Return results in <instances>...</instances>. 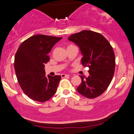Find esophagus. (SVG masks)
Wrapping results in <instances>:
<instances>
[{
  "label": "esophagus",
  "instance_id": "1",
  "mask_svg": "<svg viewBox=\"0 0 134 134\" xmlns=\"http://www.w3.org/2000/svg\"><path fill=\"white\" fill-rule=\"evenodd\" d=\"M69 75H65V74H62L61 75V76L62 78H64V77H67V76H69Z\"/></svg>",
  "mask_w": 134,
  "mask_h": 134
}]
</instances>
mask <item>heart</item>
Masks as SVG:
<instances>
[{
  "label": "heart",
  "mask_w": 134,
  "mask_h": 134,
  "mask_svg": "<svg viewBox=\"0 0 134 134\" xmlns=\"http://www.w3.org/2000/svg\"><path fill=\"white\" fill-rule=\"evenodd\" d=\"M69 46H71V45H69ZM69 46H68V47H69Z\"/></svg>",
  "instance_id": "obj_1"
}]
</instances>
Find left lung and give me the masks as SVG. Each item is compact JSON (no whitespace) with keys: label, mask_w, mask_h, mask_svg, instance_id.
Listing matches in <instances>:
<instances>
[{"label":"left lung","mask_w":134,"mask_h":134,"mask_svg":"<svg viewBox=\"0 0 134 134\" xmlns=\"http://www.w3.org/2000/svg\"><path fill=\"white\" fill-rule=\"evenodd\" d=\"M79 47L83 55L82 64L88 67L89 76L81 75L82 82L77 91L88 98H94L104 92L110 84L115 67L112 47L100 34L83 30L68 37Z\"/></svg>","instance_id":"obj_1"}]
</instances>
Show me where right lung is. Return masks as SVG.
I'll use <instances>...</instances> for the list:
<instances>
[{"instance_id":"add662e5","label":"right lung","mask_w":134,"mask_h":134,"mask_svg":"<svg viewBox=\"0 0 134 134\" xmlns=\"http://www.w3.org/2000/svg\"><path fill=\"white\" fill-rule=\"evenodd\" d=\"M62 37L35 35L24 41L15 56L14 68L19 83L31 99L44 102L56 92L61 76H45L44 64L49 61L48 54Z\"/></svg>"}]
</instances>
